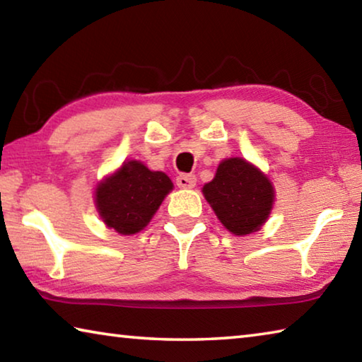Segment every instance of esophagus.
I'll return each mask as SVG.
<instances>
[{"instance_id":"obj_1","label":"esophagus","mask_w":362,"mask_h":362,"mask_svg":"<svg viewBox=\"0 0 362 362\" xmlns=\"http://www.w3.org/2000/svg\"><path fill=\"white\" fill-rule=\"evenodd\" d=\"M175 182L179 188H193L196 185V175L194 174H180L175 179Z\"/></svg>"}]
</instances>
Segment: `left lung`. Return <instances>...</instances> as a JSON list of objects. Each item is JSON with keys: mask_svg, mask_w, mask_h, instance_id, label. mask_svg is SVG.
<instances>
[{"mask_svg": "<svg viewBox=\"0 0 362 362\" xmlns=\"http://www.w3.org/2000/svg\"><path fill=\"white\" fill-rule=\"evenodd\" d=\"M203 193L225 228L238 236L259 230L274 201L269 180L241 158L220 163L216 177L206 183Z\"/></svg>", "mask_w": 362, "mask_h": 362, "instance_id": "8db88e82", "label": "left lung"}]
</instances>
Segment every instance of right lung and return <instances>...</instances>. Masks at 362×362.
Returning <instances> with one entry per match:
<instances>
[{"label":"right lung","instance_id":"right-lung-1","mask_svg":"<svg viewBox=\"0 0 362 362\" xmlns=\"http://www.w3.org/2000/svg\"><path fill=\"white\" fill-rule=\"evenodd\" d=\"M170 189L173 182L164 173L127 161L97 187V209L110 228L134 235L150 222Z\"/></svg>","mask_w":362,"mask_h":362}]
</instances>
